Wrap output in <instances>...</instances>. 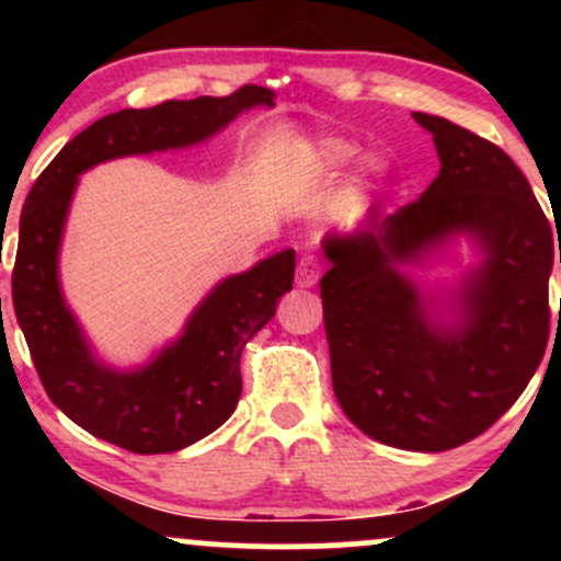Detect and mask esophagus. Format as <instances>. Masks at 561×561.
<instances>
[{"instance_id":"obj_1","label":"esophagus","mask_w":561,"mask_h":561,"mask_svg":"<svg viewBox=\"0 0 561 561\" xmlns=\"http://www.w3.org/2000/svg\"><path fill=\"white\" fill-rule=\"evenodd\" d=\"M321 276V263L317 255H302L298 263V272H295V282L298 287H313Z\"/></svg>"}]
</instances>
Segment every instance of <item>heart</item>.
<instances>
[{
    "instance_id": "obj_1",
    "label": "heart",
    "mask_w": 561,
    "mask_h": 561,
    "mask_svg": "<svg viewBox=\"0 0 561 561\" xmlns=\"http://www.w3.org/2000/svg\"><path fill=\"white\" fill-rule=\"evenodd\" d=\"M317 158H319L321 169L332 171V173H340V171L351 169V165L356 163L358 147L353 145V141L337 139V137L321 139L319 145H317ZM364 171L371 173V176H379V173L385 171V163H382V160H377V158H369L364 163Z\"/></svg>"
}]
</instances>
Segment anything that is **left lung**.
<instances>
[{
    "label": "left lung",
    "mask_w": 561,
    "mask_h": 561,
    "mask_svg": "<svg viewBox=\"0 0 561 561\" xmlns=\"http://www.w3.org/2000/svg\"><path fill=\"white\" fill-rule=\"evenodd\" d=\"M414 121L433 134L440 173L396 214L371 208L356 231L321 240V300L347 420L385 446L437 454L485 433L536 375L561 244L501 147L437 115ZM456 236L481 263L456 288L424 290L404 268Z\"/></svg>",
    "instance_id": "1"
}]
</instances>
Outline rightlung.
<instances>
[{
  "label": "right lung",
  "mask_w": 561,
  "mask_h": 561,
  "mask_svg": "<svg viewBox=\"0 0 561 561\" xmlns=\"http://www.w3.org/2000/svg\"><path fill=\"white\" fill-rule=\"evenodd\" d=\"M266 87L169 100L111 113L83 128L31 186L21 214L12 306L44 390L68 420L131 454H171L229 420L242 392L240 356L293 289L295 250L227 276L190 313L182 334L147 364L115 369L94 353L60 287V244L79 176L105 160L184 150L250 107H274Z\"/></svg>",
  "instance_id": "1"
}]
</instances>
